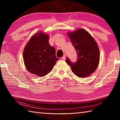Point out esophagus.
Segmentation results:
<instances>
[{"mask_svg":"<svg viewBox=\"0 0 120 120\" xmlns=\"http://www.w3.org/2000/svg\"><path fill=\"white\" fill-rule=\"evenodd\" d=\"M62 59L63 60H65V59H66V55H65V54L63 55V56L62 57Z\"/></svg>","mask_w":120,"mask_h":120,"instance_id":"obj_1","label":"esophagus"}]
</instances>
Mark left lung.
I'll return each instance as SVG.
<instances>
[{
    "label": "left lung",
    "instance_id": "1",
    "mask_svg": "<svg viewBox=\"0 0 120 120\" xmlns=\"http://www.w3.org/2000/svg\"><path fill=\"white\" fill-rule=\"evenodd\" d=\"M68 35L77 53V60L72 63L67 57L66 62L73 73L80 78L89 76L98 66L100 53L98 46L91 35L84 29H79Z\"/></svg>",
    "mask_w": 120,
    "mask_h": 120
}]
</instances>
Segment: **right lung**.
Returning <instances> with one entry per match:
<instances>
[{
  "label": "right lung",
  "mask_w": 120,
  "mask_h": 120,
  "mask_svg": "<svg viewBox=\"0 0 120 120\" xmlns=\"http://www.w3.org/2000/svg\"><path fill=\"white\" fill-rule=\"evenodd\" d=\"M49 39L46 33H35L23 51V60L27 70L40 77L48 74L58 60L56 57L55 49L49 45Z\"/></svg>",
  "instance_id": "add662e5"
}]
</instances>
